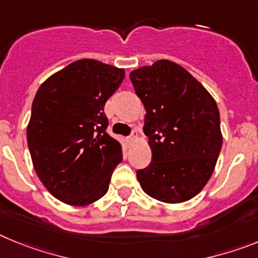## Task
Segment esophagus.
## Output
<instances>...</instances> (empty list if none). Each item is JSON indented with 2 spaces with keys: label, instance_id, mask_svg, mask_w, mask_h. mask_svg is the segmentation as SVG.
<instances>
[{
  "label": "esophagus",
  "instance_id": "1",
  "mask_svg": "<svg viewBox=\"0 0 258 258\" xmlns=\"http://www.w3.org/2000/svg\"><path fill=\"white\" fill-rule=\"evenodd\" d=\"M134 140H136V136H134V134H132V136H129V137H127V138H126V141H127V142H129V143L133 142Z\"/></svg>",
  "mask_w": 258,
  "mask_h": 258
}]
</instances>
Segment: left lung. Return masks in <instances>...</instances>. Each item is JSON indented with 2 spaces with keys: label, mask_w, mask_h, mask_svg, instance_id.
<instances>
[{
  "label": "left lung",
  "mask_w": 258,
  "mask_h": 258,
  "mask_svg": "<svg viewBox=\"0 0 258 258\" xmlns=\"http://www.w3.org/2000/svg\"><path fill=\"white\" fill-rule=\"evenodd\" d=\"M146 108L151 163L137 170L147 195L164 203L192 199L211 178L222 147L220 112L204 86L174 61L157 60L129 75Z\"/></svg>",
  "instance_id": "1"
}]
</instances>
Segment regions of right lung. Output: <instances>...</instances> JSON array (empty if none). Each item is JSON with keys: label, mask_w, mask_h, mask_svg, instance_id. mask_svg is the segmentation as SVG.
I'll return each mask as SVG.
<instances>
[{"label": "right lung", "mask_w": 258, "mask_h": 258, "mask_svg": "<svg viewBox=\"0 0 258 258\" xmlns=\"http://www.w3.org/2000/svg\"><path fill=\"white\" fill-rule=\"evenodd\" d=\"M124 76L122 68L80 59L36 93L27 126L32 163L47 191L66 204L101 199L121 163V145L106 132L103 109Z\"/></svg>", "instance_id": "add662e5"}]
</instances>
